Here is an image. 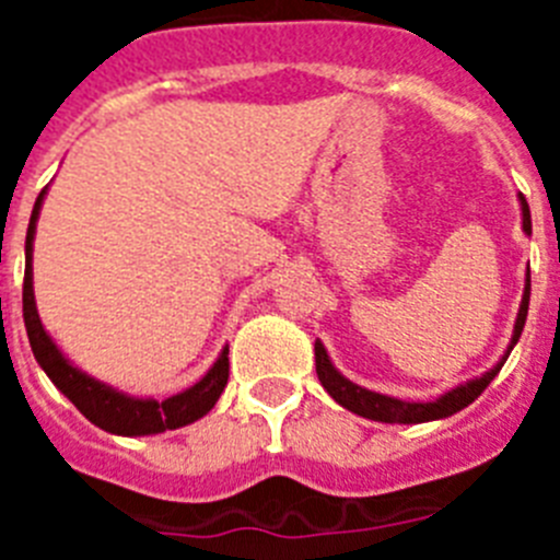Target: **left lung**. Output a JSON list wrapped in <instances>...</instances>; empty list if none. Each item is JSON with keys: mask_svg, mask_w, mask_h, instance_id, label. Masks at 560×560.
<instances>
[{"mask_svg": "<svg viewBox=\"0 0 560 560\" xmlns=\"http://www.w3.org/2000/svg\"><path fill=\"white\" fill-rule=\"evenodd\" d=\"M518 207H522V230L524 235H533V221H530V207H527V199L518 192ZM527 308H530V269H527V277H524V294L522 305H518L516 323H513V336L508 341V350L499 355V361L491 370L474 375V378L463 381L457 387L446 389L443 395L432 400H404L395 398V395L375 393V389L359 387L350 378L336 370V364L330 361L328 350L319 339L314 341V359H316V375H319V384L325 387V393L339 404V407L350 409L353 415H361L368 420H378V423H429V420H443L457 415L459 409H465L468 404L482 395V389L497 378V373L502 370V364L508 361L511 350L516 348L518 336H522L524 323H527Z\"/></svg>", "mask_w": 560, "mask_h": 560, "instance_id": "obj_1", "label": "left lung"}]
</instances>
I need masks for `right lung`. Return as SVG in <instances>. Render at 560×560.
Instances as JSON below:
<instances>
[{
    "label": "right lung",
    "mask_w": 560,
    "mask_h": 560,
    "mask_svg": "<svg viewBox=\"0 0 560 560\" xmlns=\"http://www.w3.org/2000/svg\"><path fill=\"white\" fill-rule=\"evenodd\" d=\"M47 190L38 192L33 215H30L27 241H24V328H27L30 348L36 355L38 368L47 373V378L67 395L86 420L101 427L108 434H120V438H145V434H160L167 429H179L192 423V420L205 418L215 400L221 398L230 378V345H224L219 359L212 361V368L201 375L192 387L171 395V398H151V395H128L122 389L112 387L106 381L95 375L83 373L78 364L63 355L56 339L47 334L42 316L36 308V291H33V241H36V224L42 215V205Z\"/></svg>",
    "instance_id": "right-lung-1"
}]
</instances>
